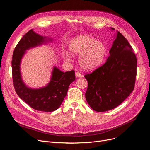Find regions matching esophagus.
<instances>
[{
	"mask_svg": "<svg viewBox=\"0 0 150 150\" xmlns=\"http://www.w3.org/2000/svg\"><path fill=\"white\" fill-rule=\"evenodd\" d=\"M76 78H81V77L83 76V75H82V74L81 73V72H77L76 73Z\"/></svg>",
	"mask_w": 150,
	"mask_h": 150,
	"instance_id": "obj_1",
	"label": "esophagus"
}]
</instances>
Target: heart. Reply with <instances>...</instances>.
I'll return each instance as SVG.
<instances>
[{
  "label": "heart",
  "mask_w": 150,
  "mask_h": 150,
  "mask_svg": "<svg viewBox=\"0 0 150 150\" xmlns=\"http://www.w3.org/2000/svg\"><path fill=\"white\" fill-rule=\"evenodd\" d=\"M70 52L79 55V63L86 71H93L100 67L104 61L107 48L101 40H96L88 35H79L72 39L69 44ZM66 58L70 59L71 56L67 54Z\"/></svg>",
  "instance_id": "obj_1"
}]
</instances>
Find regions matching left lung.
<instances>
[{
  "instance_id": "obj_1",
  "label": "left lung",
  "mask_w": 150,
  "mask_h": 150,
  "mask_svg": "<svg viewBox=\"0 0 150 150\" xmlns=\"http://www.w3.org/2000/svg\"><path fill=\"white\" fill-rule=\"evenodd\" d=\"M115 39L105 64L84 76L88 83L86 99L97 112L111 110L119 106L134 87L137 57L128 41L120 32L116 31Z\"/></svg>"
}]
</instances>
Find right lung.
Listing matches in <instances>:
<instances>
[{"label": "right lung", "instance_id": "add662e5", "mask_svg": "<svg viewBox=\"0 0 150 150\" xmlns=\"http://www.w3.org/2000/svg\"><path fill=\"white\" fill-rule=\"evenodd\" d=\"M53 39L40 35L30 30L16 47L12 60L13 86L19 98L35 110L51 112L60 107L66 97L69 85L75 81V72H62L56 66L53 67L50 81L44 87L31 88L22 79L21 64L28 50L52 42Z\"/></svg>", "mask_w": 150, "mask_h": 150}]
</instances>
